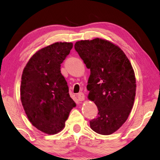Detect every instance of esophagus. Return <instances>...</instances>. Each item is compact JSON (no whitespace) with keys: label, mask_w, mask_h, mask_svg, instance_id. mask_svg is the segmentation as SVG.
<instances>
[{"label":"esophagus","mask_w":160,"mask_h":160,"mask_svg":"<svg viewBox=\"0 0 160 160\" xmlns=\"http://www.w3.org/2000/svg\"><path fill=\"white\" fill-rule=\"evenodd\" d=\"M77 97L79 101H83L85 99V94H83V92H79L77 94Z\"/></svg>","instance_id":"obj_1"}]
</instances>
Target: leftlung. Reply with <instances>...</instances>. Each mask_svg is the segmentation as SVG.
Here are the masks:
<instances>
[{"label": "left lung", "mask_w": 160, "mask_h": 160, "mask_svg": "<svg viewBox=\"0 0 160 160\" xmlns=\"http://www.w3.org/2000/svg\"><path fill=\"white\" fill-rule=\"evenodd\" d=\"M75 49L90 69L88 99L98 108L97 118L90 121L91 128L112 134L126 122L133 106L134 70L123 51L107 40H82L75 43Z\"/></svg>", "instance_id": "1"}]
</instances>
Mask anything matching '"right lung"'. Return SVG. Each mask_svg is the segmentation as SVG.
I'll return each instance as SVG.
<instances>
[{
    "mask_svg": "<svg viewBox=\"0 0 160 160\" xmlns=\"http://www.w3.org/2000/svg\"><path fill=\"white\" fill-rule=\"evenodd\" d=\"M72 48V43L56 42L42 48L29 59L22 75V104L32 125L45 133L61 131L75 107L61 72V64Z\"/></svg>",
    "mask_w": 160,
    "mask_h": 160,
    "instance_id": "1",
    "label": "right lung"
}]
</instances>
